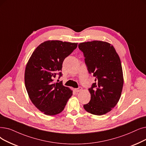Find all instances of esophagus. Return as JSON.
Returning a JSON list of instances; mask_svg holds the SVG:
<instances>
[{"label": "esophagus", "mask_w": 146, "mask_h": 146, "mask_svg": "<svg viewBox=\"0 0 146 146\" xmlns=\"http://www.w3.org/2000/svg\"><path fill=\"white\" fill-rule=\"evenodd\" d=\"M82 88L81 87H79L78 88L75 89V91H76V92H80V91H82Z\"/></svg>", "instance_id": "obj_1"}]
</instances>
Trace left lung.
Here are the masks:
<instances>
[{
  "label": "left lung",
  "mask_w": 146,
  "mask_h": 146,
  "mask_svg": "<svg viewBox=\"0 0 146 146\" xmlns=\"http://www.w3.org/2000/svg\"><path fill=\"white\" fill-rule=\"evenodd\" d=\"M88 70L96 78L89 89L91 100L84 105L85 110L95 115L110 111L118 103L123 85L121 62L110 43L100 40L80 43Z\"/></svg>",
  "instance_id": "obj_1"
}]
</instances>
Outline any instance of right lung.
<instances>
[{
  "label": "right lung",
  "instance_id": "right-lung-1",
  "mask_svg": "<svg viewBox=\"0 0 146 146\" xmlns=\"http://www.w3.org/2000/svg\"><path fill=\"white\" fill-rule=\"evenodd\" d=\"M78 43L47 40L34 50L25 69L24 82L29 97L37 109L45 115L53 116L61 113L73 94L62 82L55 83L60 77L64 60L77 48Z\"/></svg>",
  "mask_w": 146,
  "mask_h": 146
}]
</instances>
